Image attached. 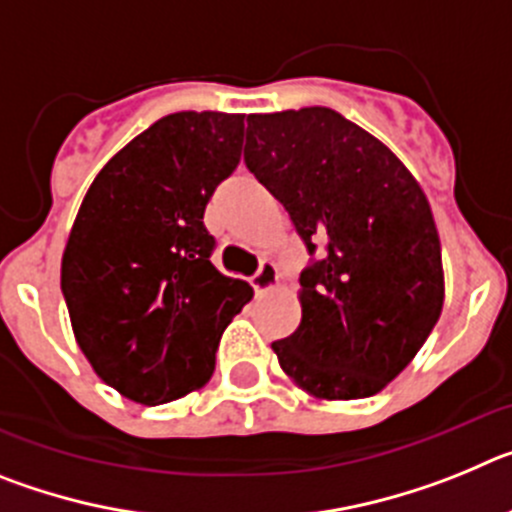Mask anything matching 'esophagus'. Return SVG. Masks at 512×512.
<instances>
[{
	"label": "esophagus",
	"mask_w": 512,
	"mask_h": 512,
	"mask_svg": "<svg viewBox=\"0 0 512 512\" xmlns=\"http://www.w3.org/2000/svg\"><path fill=\"white\" fill-rule=\"evenodd\" d=\"M251 284H253V289L259 292V295H261V292H269L271 287H277V284H279L277 264H274V261H261L259 271L253 274Z\"/></svg>",
	"instance_id": "1"
}]
</instances>
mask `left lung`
Wrapping results in <instances>:
<instances>
[{"label": "left lung", "mask_w": 512, "mask_h": 512, "mask_svg": "<svg viewBox=\"0 0 512 512\" xmlns=\"http://www.w3.org/2000/svg\"><path fill=\"white\" fill-rule=\"evenodd\" d=\"M246 166L284 205L307 251L300 328L279 366L318 400L382 392L443 307L441 241L415 176L330 107L248 115Z\"/></svg>", "instance_id": "1"}]
</instances>
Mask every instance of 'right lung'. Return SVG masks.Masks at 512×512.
<instances>
[{"mask_svg":"<svg viewBox=\"0 0 512 512\" xmlns=\"http://www.w3.org/2000/svg\"><path fill=\"white\" fill-rule=\"evenodd\" d=\"M243 115L174 112L104 164L61 261L79 348L104 384L164 405L212 377L223 330L253 297L212 266L202 217L241 161Z\"/></svg>","mask_w":512,"mask_h":512,"instance_id":"1","label":"right lung"}]
</instances>
